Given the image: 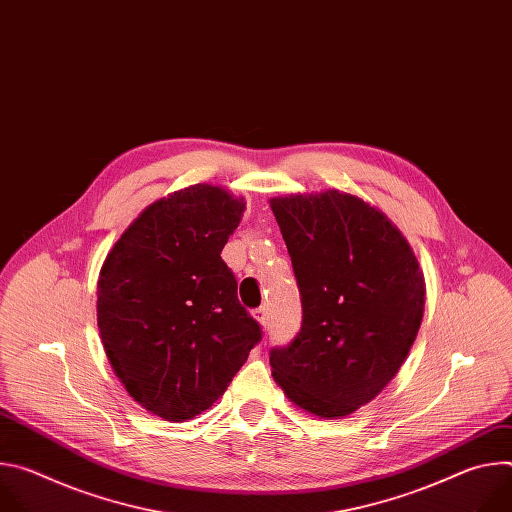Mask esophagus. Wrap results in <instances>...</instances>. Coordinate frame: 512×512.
<instances>
[{
	"label": "esophagus",
	"mask_w": 512,
	"mask_h": 512,
	"mask_svg": "<svg viewBox=\"0 0 512 512\" xmlns=\"http://www.w3.org/2000/svg\"><path fill=\"white\" fill-rule=\"evenodd\" d=\"M253 318H255L263 328H267V326H269V316H267V308H265V306H261V308L253 310Z\"/></svg>",
	"instance_id": "34e87169"
}]
</instances>
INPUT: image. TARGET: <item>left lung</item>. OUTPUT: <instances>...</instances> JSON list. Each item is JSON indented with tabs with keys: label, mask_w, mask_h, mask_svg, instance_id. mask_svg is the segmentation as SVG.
I'll list each match as a JSON object with an SVG mask.
<instances>
[{
	"label": "left lung",
	"mask_w": 512,
	"mask_h": 512,
	"mask_svg": "<svg viewBox=\"0 0 512 512\" xmlns=\"http://www.w3.org/2000/svg\"><path fill=\"white\" fill-rule=\"evenodd\" d=\"M294 265L302 328L271 348L289 401L338 419L373 401L415 342L425 281L407 239L358 196L326 190L269 200Z\"/></svg>",
	"instance_id": "1"
}]
</instances>
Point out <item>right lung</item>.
<instances>
[{"instance_id": "obj_1", "label": "right lung", "mask_w": 512, "mask_h": 512, "mask_svg": "<svg viewBox=\"0 0 512 512\" xmlns=\"http://www.w3.org/2000/svg\"><path fill=\"white\" fill-rule=\"evenodd\" d=\"M245 200L194 184L145 208L109 251L97 324L125 391L166 421L221 397L261 340L221 257Z\"/></svg>"}]
</instances>
